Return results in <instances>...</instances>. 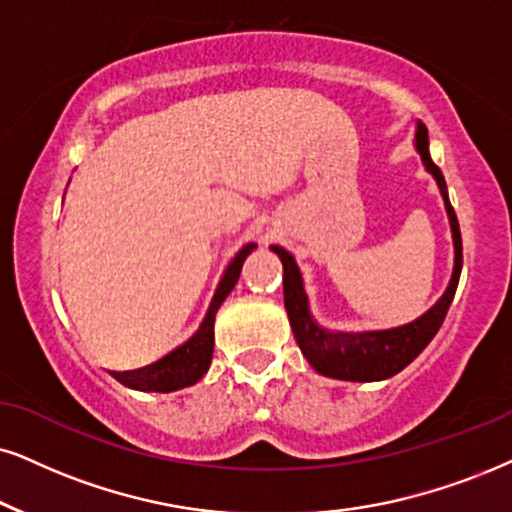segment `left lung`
I'll return each instance as SVG.
<instances>
[{
	"label": "left lung",
	"instance_id": "8db88e82",
	"mask_svg": "<svg viewBox=\"0 0 512 512\" xmlns=\"http://www.w3.org/2000/svg\"><path fill=\"white\" fill-rule=\"evenodd\" d=\"M416 151L420 153L425 170L435 177L439 191H442L446 215H449L451 236H454V274H451L449 286L437 304L428 309L416 321L406 326L387 328V331H364V333H335L321 328L309 314L307 293L302 286V274L297 269L295 257L281 245H271V250L281 257L283 264V300H286V312L293 326L295 340L302 354L316 373L328 375L335 380H352V383H373V380H385L397 375L413 359L430 345L439 326H442L446 312H449L451 300H454L458 278L463 267V243L461 229H458L456 212L449 203L446 193V181L439 167L432 163L428 151V129L425 125L416 127Z\"/></svg>",
	"mask_w": 512,
	"mask_h": 512
}]
</instances>
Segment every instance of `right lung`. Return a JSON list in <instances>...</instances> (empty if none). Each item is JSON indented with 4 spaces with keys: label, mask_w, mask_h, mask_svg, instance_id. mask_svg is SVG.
Listing matches in <instances>:
<instances>
[{
    "label": "right lung",
    "mask_w": 512,
    "mask_h": 512,
    "mask_svg": "<svg viewBox=\"0 0 512 512\" xmlns=\"http://www.w3.org/2000/svg\"><path fill=\"white\" fill-rule=\"evenodd\" d=\"M255 248H257L255 243L243 245V248L236 252L234 260L229 262V267L224 269V276L215 290V297H212L208 314H205V319L200 323L198 331L193 333V338L186 340L181 347L172 349L167 357L158 359L155 364L137 368V371L113 373V378L120 380L125 387H132V390H139V392H174V390H181V387L196 385L198 380L208 373L210 361H212L217 309L222 307L226 295L234 290L238 276H241L245 257H248Z\"/></svg>",
    "instance_id": "1"
}]
</instances>
